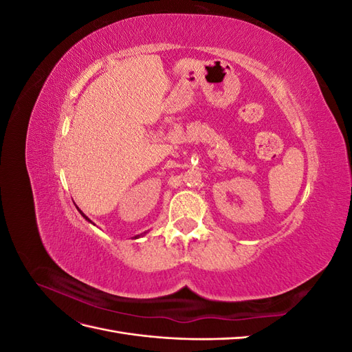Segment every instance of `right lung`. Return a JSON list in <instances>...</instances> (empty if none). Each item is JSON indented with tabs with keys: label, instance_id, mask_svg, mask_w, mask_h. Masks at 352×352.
Returning a JSON list of instances; mask_svg holds the SVG:
<instances>
[{
	"label": "right lung",
	"instance_id": "obj_1",
	"mask_svg": "<svg viewBox=\"0 0 352 352\" xmlns=\"http://www.w3.org/2000/svg\"><path fill=\"white\" fill-rule=\"evenodd\" d=\"M79 212H80V214H82V216H83V217H85V219H87V220H88V221H91V220H89V219H88V217H87V216H85V214H83V212H82V211H80V210H79Z\"/></svg>",
	"mask_w": 352,
	"mask_h": 352
}]
</instances>
